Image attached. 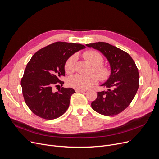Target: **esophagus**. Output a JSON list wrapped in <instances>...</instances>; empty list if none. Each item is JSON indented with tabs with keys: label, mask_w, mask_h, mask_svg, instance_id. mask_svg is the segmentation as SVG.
<instances>
[{
	"label": "esophagus",
	"mask_w": 159,
	"mask_h": 159,
	"mask_svg": "<svg viewBox=\"0 0 159 159\" xmlns=\"http://www.w3.org/2000/svg\"><path fill=\"white\" fill-rule=\"evenodd\" d=\"M75 91H76V92L84 93V92H86V90H82V89H75Z\"/></svg>",
	"instance_id": "esophagus-1"
}]
</instances>
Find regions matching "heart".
I'll list each match as a JSON object with an SVG mask.
<instances>
[{
  "label": "heart",
  "instance_id": "b5f03b06",
  "mask_svg": "<svg viewBox=\"0 0 159 159\" xmlns=\"http://www.w3.org/2000/svg\"><path fill=\"white\" fill-rule=\"evenodd\" d=\"M86 59L93 66V71L96 75L88 76L80 74L74 75L68 79V84L76 89L84 90L96 84L98 78L101 80H105L110 77L111 71L106 66L102 65L104 62L103 57L99 53L94 51H88L84 53ZM77 59L76 55L70 57L65 63V70L68 73H71L75 71V67Z\"/></svg>",
  "mask_w": 159,
  "mask_h": 159
}]
</instances>
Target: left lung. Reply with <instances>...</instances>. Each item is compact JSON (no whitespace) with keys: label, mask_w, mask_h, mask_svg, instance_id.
<instances>
[{"label":"left lung","mask_w":159,"mask_h":159,"mask_svg":"<svg viewBox=\"0 0 159 159\" xmlns=\"http://www.w3.org/2000/svg\"><path fill=\"white\" fill-rule=\"evenodd\" d=\"M86 46L103 54L111 68L109 78L101 85L107 91L97 92L91 107L103 115H117L130 104L137 93L139 74L136 64L128 53L108 43L98 42Z\"/></svg>","instance_id":"obj_1"}]
</instances>
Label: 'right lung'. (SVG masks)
<instances>
[{"mask_svg":"<svg viewBox=\"0 0 159 159\" xmlns=\"http://www.w3.org/2000/svg\"><path fill=\"white\" fill-rule=\"evenodd\" d=\"M84 48L86 46L80 44L57 42L32 56L20 84L25 102L33 113L52 120L59 117L68 110L75 90L62 88L54 92L53 87L64 83L60 79L65 76L64 66L68 58Z\"/></svg>","mask_w":159,"mask_h":159,"instance_id":"1","label":"right lung"}]
</instances>
